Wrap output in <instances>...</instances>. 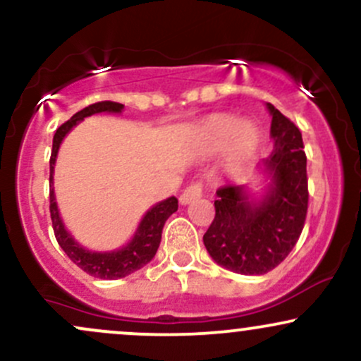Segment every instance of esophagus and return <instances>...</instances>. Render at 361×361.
Wrapping results in <instances>:
<instances>
[{
	"mask_svg": "<svg viewBox=\"0 0 361 361\" xmlns=\"http://www.w3.org/2000/svg\"><path fill=\"white\" fill-rule=\"evenodd\" d=\"M202 193H204V186H202V183H192L190 186H186L183 193L180 195V204L181 205L192 204L193 200H198V198L202 197Z\"/></svg>",
	"mask_w": 361,
	"mask_h": 361,
	"instance_id": "1",
	"label": "esophagus"
}]
</instances>
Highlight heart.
Masks as SVG:
<instances>
[{
	"label": "heart",
	"mask_w": 361,
	"mask_h": 361,
	"mask_svg": "<svg viewBox=\"0 0 361 361\" xmlns=\"http://www.w3.org/2000/svg\"><path fill=\"white\" fill-rule=\"evenodd\" d=\"M234 135V142L241 151H250L258 144V128L250 122L238 126V120L229 115H217L205 123V139L214 146H222Z\"/></svg>",
	"instance_id": "obj_1"
}]
</instances>
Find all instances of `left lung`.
Instances as JSON below:
<instances>
[{
	"label": "left lung",
	"mask_w": 361,
	"mask_h": 361,
	"mask_svg": "<svg viewBox=\"0 0 361 361\" xmlns=\"http://www.w3.org/2000/svg\"><path fill=\"white\" fill-rule=\"evenodd\" d=\"M271 114V156L267 159L273 183L259 204L243 186L217 190L215 217L204 234L209 255L227 270L264 275L288 256L299 241L309 205L307 156L299 127L268 103Z\"/></svg>",
	"instance_id": "obj_1"
}]
</instances>
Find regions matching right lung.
<instances>
[{
	"label": "right lung",
	"instance_id": "right-lung-1",
	"mask_svg": "<svg viewBox=\"0 0 361 361\" xmlns=\"http://www.w3.org/2000/svg\"><path fill=\"white\" fill-rule=\"evenodd\" d=\"M122 103L98 102L80 110L78 114H74L73 117L69 118L68 122L62 123V126L56 130V134H54L51 161H49V163H51V176H49V200H51V205H49V210H51L52 227L57 243H59L62 251L69 256V259H71L74 264H78V267H80L82 271L88 273V275L97 276V279L102 280L123 279V276L130 275V273L146 267L149 261L154 258L157 247H159L164 222L168 221L169 215L175 214L178 210V200L175 197H169L168 200L156 204L151 210H147V214L142 217V221H140L132 241L128 243L127 246H123L122 250L111 252H93L85 250V247L74 241L73 235L66 231L64 224H62L59 217V210H57L52 186L54 164H56L57 151H59L62 139H64L66 134L85 117H90V115L93 114H100V111H114V114H118V111H122Z\"/></svg>",
	"mask_w": 361,
	"mask_h": 361
}]
</instances>
